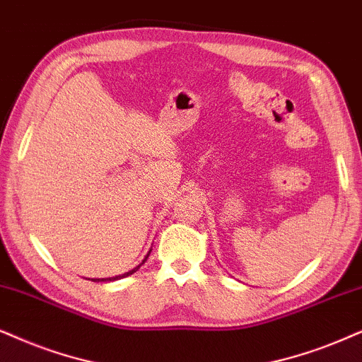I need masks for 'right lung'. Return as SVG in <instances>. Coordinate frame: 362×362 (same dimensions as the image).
<instances>
[{
  "mask_svg": "<svg viewBox=\"0 0 362 362\" xmlns=\"http://www.w3.org/2000/svg\"><path fill=\"white\" fill-rule=\"evenodd\" d=\"M150 252H152V249H150V250H148V252H147V255H145V257H144V260H141V262H140L139 265H136V267H134V269H132V271H128V272H125V274H120V276H115V277H105V279H91V281H93V282H112V281H118V279H123V277H128V276H132V274H134V272H136V271H139V269H140V265H144V264H145V260H147V259H148V255H150Z\"/></svg>",
  "mask_w": 362,
  "mask_h": 362,
  "instance_id": "add662e5",
  "label": "right lung"
}]
</instances>
